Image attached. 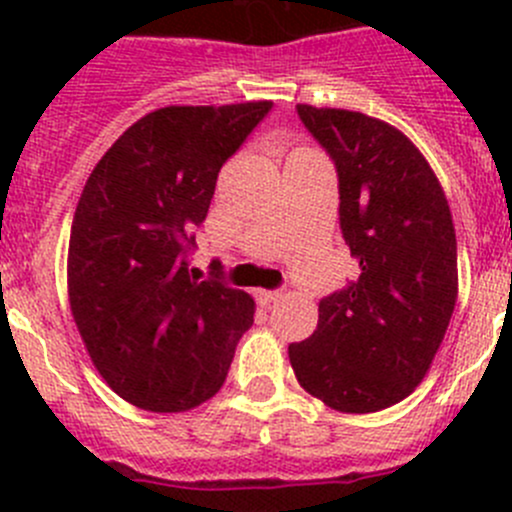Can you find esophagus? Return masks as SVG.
Returning <instances> with one entry per match:
<instances>
[{"label": "esophagus", "instance_id": "obj_1", "mask_svg": "<svg viewBox=\"0 0 512 512\" xmlns=\"http://www.w3.org/2000/svg\"><path fill=\"white\" fill-rule=\"evenodd\" d=\"M257 299H260L262 304H272V302H277V299H282V292H272V289H257Z\"/></svg>", "mask_w": 512, "mask_h": 512}]
</instances>
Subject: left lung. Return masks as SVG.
Returning <instances> with one entry per match:
<instances>
[{
  "label": "left lung",
  "instance_id": "left-lung-1",
  "mask_svg": "<svg viewBox=\"0 0 512 512\" xmlns=\"http://www.w3.org/2000/svg\"><path fill=\"white\" fill-rule=\"evenodd\" d=\"M339 175V225L359 277L319 302L309 339L289 344L299 386L342 414H374L431 369L458 299L451 208L409 136L381 118L297 103Z\"/></svg>",
  "mask_w": 512,
  "mask_h": 512
}]
</instances>
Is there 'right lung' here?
Instances as JSON below:
<instances>
[{
	"instance_id": "obj_1",
	"label": "right lung",
	"mask_w": 512,
	"mask_h": 512,
	"mask_svg": "<svg viewBox=\"0 0 512 512\" xmlns=\"http://www.w3.org/2000/svg\"><path fill=\"white\" fill-rule=\"evenodd\" d=\"M272 101L165 106L138 118L84 185L69 237V304L108 386L153 414L213 399L255 299L190 277L185 252L220 168Z\"/></svg>"
}]
</instances>
